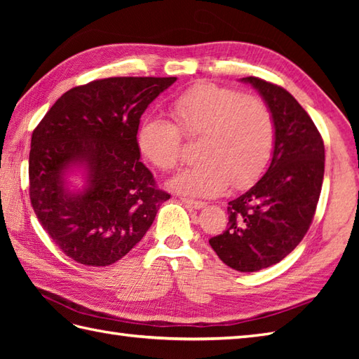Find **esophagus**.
<instances>
[{
	"label": "esophagus",
	"instance_id": "esophagus-1",
	"mask_svg": "<svg viewBox=\"0 0 359 359\" xmlns=\"http://www.w3.org/2000/svg\"><path fill=\"white\" fill-rule=\"evenodd\" d=\"M182 202H184L188 208H191V210H201V208H203L205 205V202H201V201H193V199H187V197H182Z\"/></svg>",
	"mask_w": 359,
	"mask_h": 359
}]
</instances>
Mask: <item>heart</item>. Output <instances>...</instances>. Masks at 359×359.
I'll use <instances>...</instances> for the list:
<instances>
[{
  "instance_id": "1",
  "label": "heart",
  "mask_w": 359,
  "mask_h": 359,
  "mask_svg": "<svg viewBox=\"0 0 359 359\" xmlns=\"http://www.w3.org/2000/svg\"><path fill=\"white\" fill-rule=\"evenodd\" d=\"M174 121L149 116L142 121L137 143L160 170H172L184 158V140L197 139L201 160L168 185L180 194L211 197L247 188L270 162L276 140L273 112L262 98L236 89L199 83L171 103Z\"/></svg>"
}]
</instances>
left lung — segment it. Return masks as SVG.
Returning a JSON list of instances; mask_svg holds the SVG:
<instances>
[{"mask_svg": "<svg viewBox=\"0 0 359 359\" xmlns=\"http://www.w3.org/2000/svg\"><path fill=\"white\" fill-rule=\"evenodd\" d=\"M276 123L269 170L247 193L228 202V228L210 239L220 261L242 273L280 262L299 245L313 220L324 179V142L296 98L278 85L245 77Z\"/></svg>", "mask_w": 359, "mask_h": 359, "instance_id": "1", "label": "left lung"}]
</instances>
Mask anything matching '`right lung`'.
Segmentation results:
<instances>
[{
	"instance_id": "1",
	"label": "right lung",
	"mask_w": 359,
	"mask_h": 359,
	"mask_svg": "<svg viewBox=\"0 0 359 359\" xmlns=\"http://www.w3.org/2000/svg\"><path fill=\"white\" fill-rule=\"evenodd\" d=\"M175 77H111L72 88L34 129L29 196L44 231L75 262L106 266L129 253L170 194L140 162V117ZM86 171L71 190L65 172Z\"/></svg>"
}]
</instances>
